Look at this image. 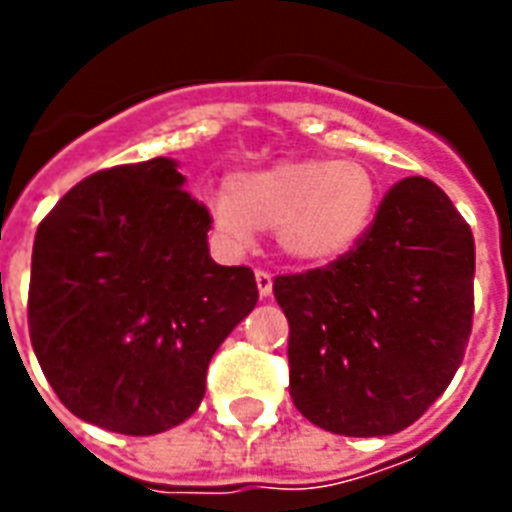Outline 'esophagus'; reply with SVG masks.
I'll list each match as a JSON object with an SVG mask.
<instances>
[{"label": "esophagus", "mask_w": 512, "mask_h": 512, "mask_svg": "<svg viewBox=\"0 0 512 512\" xmlns=\"http://www.w3.org/2000/svg\"><path fill=\"white\" fill-rule=\"evenodd\" d=\"M255 281H257V292L260 297H268L273 292V276L268 271H255Z\"/></svg>", "instance_id": "1"}]
</instances>
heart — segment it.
Segmentation results:
<instances>
[{
  "mask_svg": "<svg viewBox=\"0 0 512 512\" xmlns=\"http://www.w3.org/2000/svg\"><path fill=\"white\" fill-rule=\"evenodd\" d=\"M380 185L353 159H284L265 170L236 172L228 193L209 199L217 233L231 247L273 231L276 247L300 265H327L348 255L372 228Z\"/></svg>",
  "mask_w": 512,
  "mask_h": 512,
  "instance_id": "b5f03b06",
  "label": "heart"
}]
</instances>
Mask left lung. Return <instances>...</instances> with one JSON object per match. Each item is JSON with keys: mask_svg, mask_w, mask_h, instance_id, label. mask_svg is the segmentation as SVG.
<instances>
[{"mask_svg": "<svg viewBox=\"0 0 512 512\" xmlns=\"http://www.w3.org/2000/svg\"><path fill=\"white\" fill-rule=\"evenodd\" d=\"M473 273V233L452 199L428 177H404L356 249L276 276L297 412L356 438L420 420L468 348Z\"/></svg>", "mask_w": 512, "mask_h": 512, "instance_id": "left-lung-1", "label": "left lung"}]
</instances>
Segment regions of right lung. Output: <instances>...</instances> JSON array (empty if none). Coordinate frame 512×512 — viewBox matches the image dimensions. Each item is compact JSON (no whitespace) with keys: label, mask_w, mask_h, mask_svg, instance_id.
<instances>
[{"label":"right lung","mask_w":512,"mask_h":512,"mask_svg":"<svg viewBox=\"0 0 512 512\" xmlns=\"http://www.w3.org/2000/svg\"><path fill=\"white\" fill-rule=\"evenodd\" d=\"M172 159L76 183L36 228L28 332L71 414L124 436L185 422L209 358L257 303L247 265L209 257L212 215Z\"/></svg>","instance_id":"add662e5"}]
</instances>
